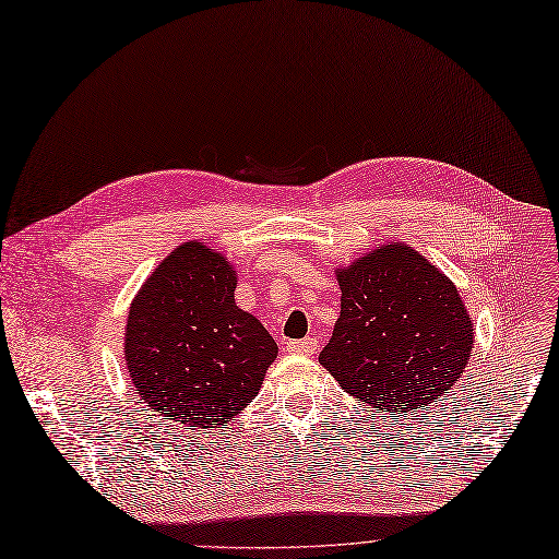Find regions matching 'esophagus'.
<instances>
[{
	"label": "esophagus",
	"instance_id": "34e87169",
	"mask_svg": "<svg viewBox=\"0 0 559 559\" xmlns=\"http://www.w3.org/2000/svg\"><path fill=\"white\" fill-rule=\"evenodd\" d=\"M287 353H295V355H313V353H318V341H316L313 336L299 338V341H287Z\"/></svg>",
	"mask_w": 559,
	"mask_h": 559
}]
</instances>
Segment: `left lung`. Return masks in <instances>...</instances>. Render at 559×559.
Returning a JSON list of instances; mask_svg holds the SVG:
<instances>
[{
    "label": "left lung",
    "mask_w": 559,
    "mask_h": 559,
    "mask_svg": "<svg viewBox=\"0 0 559 559\" xmlns=\"http://www.w3.org/2000/svg\"><path fill=\"white\" fill-rule=\"evenodd\" d=\"M341 313L318 362L376 413L429 406L455 385L474 320L455 283L408 243L388 241L336 269Z\"/></svg>",
    "instance_id": "obj_1"
}]
</instances>
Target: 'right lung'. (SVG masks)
Instances as JSON below:
<instances>
[{"label":"right lung","mask_w":559,"mask_h":559,"mask_svg":"<svg viewBox=\"0 0 559 559\" xmlns=\"http://www.w3.org/2000/svg\"><path fill=\"white\" fill-rule=\"evenodd\" d=\"M237 269L202 241L176 246L132 299L124 362L165 420L215 429L258 397L278 355L262 322L234 301Z\"/></svg>","instance_id":"right-lung-1"}]
</instances>
